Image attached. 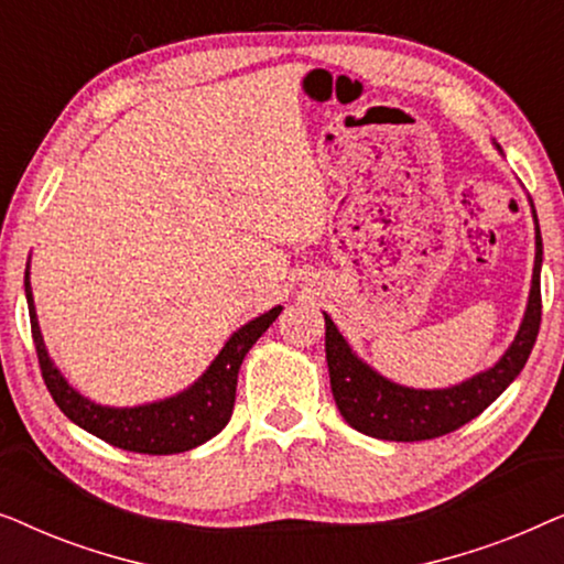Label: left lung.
I'll list each match as a JSON object with an SVG mask.
<instances>
[{"mask_svg":"<svg viewBox=\"0 0 564 564\" xmlns=\"http://www.w3.org/2000/svg\"><path fill=\"white\" fill-rule=\"evenodd\" d=\"M531 213H534L536 257L519 334L496 365L465 382L442 390H415L392 382L367 361H361L346 344V338L338 334L330 315L323 313L330 390H334L338 411L351 429L382 438V442H426V438L452 434L477 419L519 377L534 349L539 323H542V234H539L534 203H531Z\"/></svg>","mask_w":564,"mask_h":564,"instance_id":"1","label":"left lung"}]
</instances>
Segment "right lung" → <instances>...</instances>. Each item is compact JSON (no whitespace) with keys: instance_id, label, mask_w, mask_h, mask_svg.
Here are the masks:
<instances>
[{"instance_id":"right-lung-1","label":"right lung","mask_w":564,"mask_h":564,"mask_svg":"<svg viewBox=\"0 0 564 564\" xmlns=\"http://www.w3.org/2000/svg\"><path fill=\"white\" fill-rule=\"evenodd\" d=\"M25 297L37 361H41L45 388L56 400V405L76 426H82L107 444L118 446V449L138 454L189 452L205 444L207 438L220 434L230 421V413H234L238 369H241L243 357L259 341V336L276 321V315L282 313V305H276L238 328L223 346L218 357L213 359V365L205 369L203 377H197L187 390L176 392L172 398L153 400V403L112 408L84 398L53 365L51 354L43 344L41 326H37L33 288H30V261L25 269Z\"/></svg>"}]
</instances>
